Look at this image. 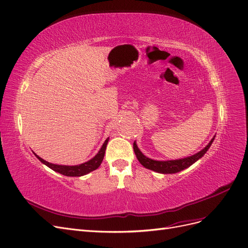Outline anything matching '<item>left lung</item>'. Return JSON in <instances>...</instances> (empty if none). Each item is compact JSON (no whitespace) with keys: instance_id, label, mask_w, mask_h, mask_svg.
<instances>
[{"instance_id":"1","label":"left lung","mask_w":248,"mask_h":248,"mask_svg":"<svg viewBox=\"0 0 248 248\" xmlns=\"http://www.w3.org/2000/svg\"><path fill=\"white\" fill-rule=\"evenodd\" d=\"M214 136L211 141L207 143L205 147H203L202 150L199 153H196L192 155L182 157V158H178V160H167V161H157V160H153L151 157H147L144 155L141 151L138 148L136 141L133 142V151L135 153V155L137 157V160L140 161V163L146 168V169H150L152 171H155L156 173H161V174H175L180 172L184 169H187L188 167H190L193 165L195 162H197L202 158L204 154L209 151V148L211 147L212 143L214 142L215 140Z\"/></svg>"}]
</instances>
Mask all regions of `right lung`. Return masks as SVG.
Wrapping results in <instances>:
<instances>
[{
	"label": "right lung",
	"instance_id": "1",
	"mask_svg": "<svg viewBox=\"0 0 248 248\" xmlns=\"http://www.w3.org/2000/svg\"><path fill=\"white\" fill-rule=\"evenodd\" d=\"M108 142V137L103 143L102 147L100 148V151H98L97 154L93 157H92L91 160H88L85 163L79 164V165H74V166L58 165V164L48 163V162L45 161L44 158H42L41 156H38L35 153H33V154L44 165L47 166L49 169H52L55 172H58V173H60L64 176H68V177H80V176H84L88 173H91V172L96 170L97 168L101 166V164L104 160V155H105V153H106V147H107Z\"/></svg>",
	"mask_w": 248,
	"mask_h": 248
}]
</instances>
